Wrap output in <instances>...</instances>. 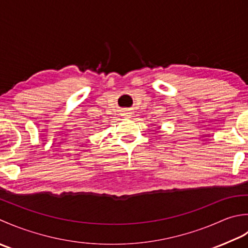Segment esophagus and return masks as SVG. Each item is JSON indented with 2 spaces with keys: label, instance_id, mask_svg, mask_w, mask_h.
Listing matches in <instances>:
<instances>
[{
  "label": "esophagus",
  "instance_id": "1",
  "mask_svg": "<svg viewBox=\"0 0 248 248\" xmlns=\"http://www.w3.org/2000/svg\"><path fill=\"white\" fill-rule=\"evenodd\" d=\"M130 112H128V111H124V112H123V115H124V117H126V118H129L130 117Z\"/></svg>",
  "mask_w": 248,
  "mask_h": 248
}]
</instances>
